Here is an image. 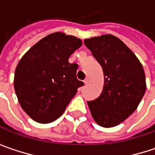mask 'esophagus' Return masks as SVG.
I'll return each instance as SVG.
<instances>
[{
	"label": "esophagus",
	"instance_id": "esophagus-1",
	"mask_svg": "<svg viewBox=\"0 0 155 155\" xmlns=\"http://www.w3.org/2000/svg\"><path fill=\"white\" fill-rule=\"evenodd\" d=\"M91 82V80H90L89 78H86V79L84 80V83H85V84H87V85H88V84H90Z\"/></svg>",
	"mask_w": 155,
	"mask_h": 155
}]
</instances>
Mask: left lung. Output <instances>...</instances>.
<instances>
[{
    "mask_svg": "<svg viewBox=\"0 0 155 155\" xmlns=\"http://www.w3.org/2000/svg\"><path fill=\"white\" fill-rule=\"evenodd\" d=\"M101 65L104 87L99 98L88 101L94 120L103 127H115L138 107L145 92V74L136 54L119 38L103 35L84 40Z\"/></svg>",
    "mask_w": 155,
    "mask_h": 155,
    "instance_id": "obj_1",
    "label": "left lung"
}]
</instances>
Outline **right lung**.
Wrapping results in <instances>:
<instances>
[{
  "instance_id": "right-lung-1",
  "label": "right lung",
  "mask_w": 155,
  "mask_h": 155,
  "mask_svg": "<svg viewBox=\"0 0 155 155\" xmlns=\"http://www.w3.org/2000/svg\"><path fill=\"white\" fill-rule=\"evenodd\" d=\"M82 45L80 38L56 32L31 47L15 70L14 89L24 111L35 121L47 124L62 116L84 85L76 77L77 64L70 55Z\"/></svg>"
}]
</instances>
